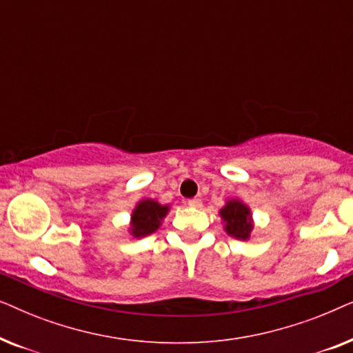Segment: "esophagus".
<instances>
[{
	"instance_id": "esophagus-1",
	"label": "esophagus",
	"mask_w": 353,
	"mask_h": 353,
	"mask_svg": "<svg viewBox=\"0 0 353 353\" xmlns=\"http://www.w3.org/2000/svg\"><path fill=\"white\" fill-rule=\"evenodd\" d=\"M188 205H190V207H194V209H199V207L202 205V201L199 199V197H194V199H190V201H188Z\"/></svg>"
}]
</instances>
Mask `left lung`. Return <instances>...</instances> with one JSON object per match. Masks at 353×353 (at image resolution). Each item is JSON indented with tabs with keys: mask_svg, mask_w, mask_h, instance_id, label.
<instances>
[{
	"mask_svg": "<svg viewBox=\"0 0 353 353\" xmlns=\"http://www.w3.org/2000/svg\"><path fill=\"white\" fill-rule=\"evenodd\" d=\"M221 219L225 221V230L230 236L238 239H248L250 231H252V219H250V210L248 205L238 199L228 201L223 209L220 210Z\"/></svg>",
	"mask_w": 353,
	"mask_h": 353,
	"instance_id": "8db88e82",
	"label": "left lung"
}]
</instances>
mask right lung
Wrapping results in <instances>:
<instances>
[{
  "label": "right lung",
  "mask_w": 353,
  "mask_h": 353,
  "mask_svg": "<svg viewBox=\"0 0 353 353\" xmlns=\"http://www.w3.org/2000/svg\"><path fill=\"white\" fill-rule=\"evenodd\" d=\"M168 205H161L152 199H144L137 205L132 215V234L141 238L156 231L167 215Z\"/></svg>",
  "instance_id": "obj_1"
}]
</instances>
